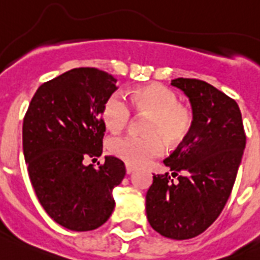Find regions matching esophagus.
<instances>
[{
	"label": "esophagus",
	"instance_id": "1",
	"mask_svg": "<svg viewBox=\"0 0 260 260\" xmlns=\"http://www.w3.org/2000/svg\"><path fill=\"white\" fill-rule=\"evenodd\" d=\"M134 170H135V167L133 166V165L126 164V173H127V174H132Z\"/></svg>",
	"mask_w": 260,
	"mask_h": 260
}]
</instances>
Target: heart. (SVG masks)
<instances>
[{"instance_id": "1", "label": "heart", "mask_w": 260, "mask_h": 260, "mask_svg": "<svg viewBox=\"0 0 260 260\" xmlns=\"http://www.w3.org/2000/svg\"><path fill=\"white\" fill-rule=\"evenodd\" d=\"M132 105L139 115L150 117L145 127L147 135L126 134L113 137L107 142L109 151L127 164H149L165 153L166 142L170 147H178L191 133L192 113L179 105V96L174 90L160 83H150L134 90ZM102 114L105 123L113 132L123 130L133 118L132 107L119 93H113L107 98Z\"/></svg>"}]
</instances>
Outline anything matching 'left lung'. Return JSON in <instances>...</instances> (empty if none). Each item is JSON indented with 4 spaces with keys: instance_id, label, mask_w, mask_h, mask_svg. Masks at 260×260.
<instances>
[{
    "instance_id": "obj_1",
    "label": "left lung",
    "mask_w": 260,
    "mask_h": 260,
    "mask_svg": "<svg viewBox=\"0 0 260 260\" xmlns=\"http://www.w3.org/2000/svg\"><path fill=\"white\" fill-rule=\"evenodd\" d=\"M171 85L190 100L194 125L188 138L164 160L173 177L158 174L146 194L150 226L170 239H190L222 212L246 147L239 106L210 83L177 78Z\"/></svg>"
}]
</instances>
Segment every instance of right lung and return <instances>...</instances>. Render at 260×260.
<instances>
[{"instance_id": "1", "label": "right lung", "mask_w": 260, "mask_h": 260, "mask_svg": "<svg viewBox=\"0 0 260 260\" xmlns=\"http://www.w3.org/2000/svg\"><path fill=\"white\" fill-rule=\"evenodd\" d=\"M117 79L95 68H77L42 83L23 118L22 146L30 182L51 219L72 231L102 226L114 210L113 188L125 164L102 154L106 100Z\"/></svg>"}]
</instances>
